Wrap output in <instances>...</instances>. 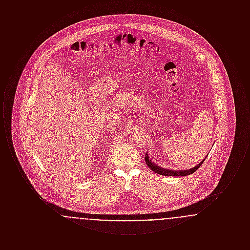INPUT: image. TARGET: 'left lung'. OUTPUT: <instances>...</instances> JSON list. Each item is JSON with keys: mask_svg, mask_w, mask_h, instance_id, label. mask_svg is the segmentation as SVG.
<instances>
[{"mask_svg": "<svg viewBox=\"0 0 250 250\" xmlns=\"http://www.w3.org/2000/svg\"><path fill=\"white\" fill-rule=\"evenodd\" d=\"M205 158L203 159V161H202L199 165L192 167L190 169H187V170H172V169H167V168H164V167H161L156 166L154 162H152L150 160L147 153H146V155H145V162H146L147 166L149 167L153 171H155V173H157V174L164 175V176H187V175H190L193 172H195L200 167L202 166V164L204 162Z\"/></svg>", "mask_w": 250, "mask_h": 250, "instance_id": "left-lung-1", "label": "left lung"}]
</instances>
